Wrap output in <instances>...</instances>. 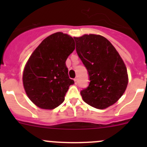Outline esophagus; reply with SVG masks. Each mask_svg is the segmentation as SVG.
<instances>
[{
  "instance_id": "esophagus-1",
  "label": "esophagus",
  "mask_w": 147,
  "mask_h": 147,
  "mask_svg": "<svg viewBox=\"0 0 147 147\" xmlns=\"http://www.w3.org/2000/svg\"><path fill=\"white\" fill-rule=\"evenodd\" d=\"M74 81H75V84H77L78 82V78H75V79H74Z\"/></svg>"
}]
</instances>
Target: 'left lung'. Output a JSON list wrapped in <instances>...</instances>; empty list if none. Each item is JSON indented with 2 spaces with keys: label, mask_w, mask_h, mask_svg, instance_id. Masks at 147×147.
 Wrapping results in <instances>:
<instances>
[{
  "label": "left lung",
  "mask_w": 147,
  "mask_h": 147,
  "mask_svg": "<svg viewBox=\"0 0 147 147\" xmlns=\"http://www.w3.org/2000/svg\"><path fill=\"white\" fill-rule=\"evenodd\" d=\"M74 39L90 81L80 92L83 100L94 108L106 109L117 102L127 88L128 75L124 61L103 36L90 34Z\"/></svg>",
  "instance_id": "8db88e82"
}]
</instances>
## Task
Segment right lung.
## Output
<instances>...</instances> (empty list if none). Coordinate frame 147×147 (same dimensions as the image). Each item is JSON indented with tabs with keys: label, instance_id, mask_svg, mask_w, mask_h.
Returning <instances> with one entry per match:
<instances>
[{
	"label": "right lung",
	"instance_id": "right-lung-1",
	"mask_svg": "<svg viewBox=\"0 0 147 147\" xmlns=\"http://www.w3.org/2000/svg\"><path fill=\"white\" fill-rule=\"evenodd\" d=\"M75 48L73 38L63 32L47 37L28 59L23 75L28 97L36 106L53 109L61 105L75 82L65 62Z\"/></svg>",
	"mask_w": 147,
	"mask_h": 147
}]
</instances>
